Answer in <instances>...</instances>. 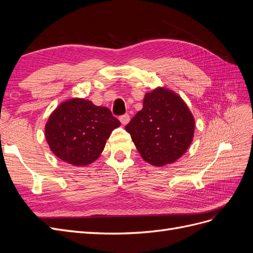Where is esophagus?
<instances>
[{
	"instance_id": "34e87169",
	"label": "esophagus",
	"mask_w": 253,
	"mask_h": 253,
	"mask_svg": "<svg viewBox=\"0 0 253 253\" xmlns=\"http://www.w3.org/2000/svg\"><path fill=\"white\" fill-rule=\"evenodd\" d=\"M129 120H131V118H129V116L127 114H126V115H122V116L120 117V122L124 126H126L128 122H129Z\"/></svg>"
}]
</instances>
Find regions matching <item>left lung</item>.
Instances as JSON below:
<instances>
[{"instance_id": "obj_1", "label": "left lung", "mask_w": 253, "mask_h": 253, "mask_svg": "<svg viewBox=\"0 0 253 253\" xmlns=\"http://www.w3.org/2000/svg\"><path fill=\"white\" fill-rule=\"evenodd\" d=\"M143 160L164 167L178 160L194 137L195 119L174 90L158 86L143 98V108L126 126Z\"/></svg>"}]
</instances>
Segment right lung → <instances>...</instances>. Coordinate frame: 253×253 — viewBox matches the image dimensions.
Listing matches in <instances>:
<instances>
[{
  "label": "right lung",
  "instance_id": "right-lung-1",
  "mask_svg": "<svg viewBox=\"0 0 253 253\" xmlns=\"http://www.w3.org/2000/svg\"><path fill=\"white\" fill-rule=\"evenodd\" d=\"M119 126V120L108 108L75 97L52 111L44 135L59 159L74 167H86L101 155L113 129Z\"/></svg>",
  "mask_w": 253,
  "mask_h": 253
}]
</instances>
